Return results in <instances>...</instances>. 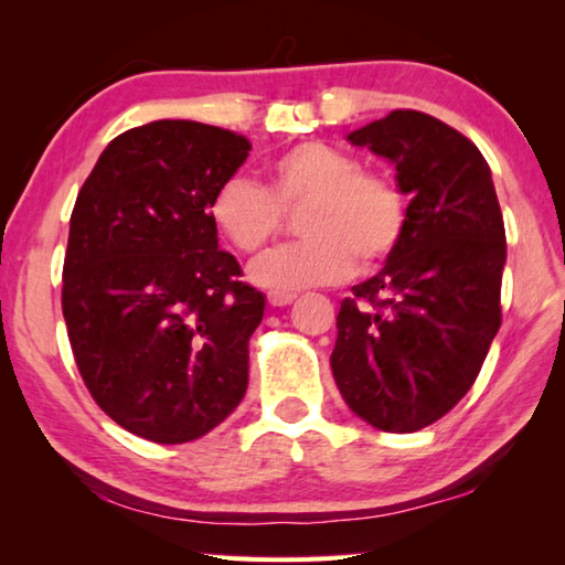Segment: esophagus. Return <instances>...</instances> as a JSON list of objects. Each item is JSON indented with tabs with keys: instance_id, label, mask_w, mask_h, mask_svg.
I'll return each instance as SVG.
<instances>
[{
	"instance_id": "obj_1",
	"label": "esophagus",
	"mask_w": 565,
	"mask_h": 565,
	"mask_svg": "<svg viewBox=\"0 0 565 565\" xmlns=\"http://www.w3.org/2000/svg\"><path fill=\"white\" fill-rule=\"evenodd\" d=\"M296 299V294L291 291H269V303L271 306H286Z\"/></svg>"
}]
</instances>
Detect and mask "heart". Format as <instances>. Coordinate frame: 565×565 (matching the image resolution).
<instances>
[{"label":"heart","instance_id":"1","mask_svg":"<svg viewBox=\"0 0 565 565\" xmlns=\"http://www.w3.org/2000/svg\"><path fill=\"white\" fill-rule=\"evenodd\" d=\"M306 238L262 256L248 276L264 289L291 291L374 271L404 244L408 199L396 179L323 141H299L269 164V186L234 174L214 189L209 216L236 252L259 254L301 209Z\"/></svg>","mask_w":565,"mask_h":565}]
</instances>
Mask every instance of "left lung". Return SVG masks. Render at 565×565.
<instances>
[{
  "label": "left lung",
  "instance_id": "1",
  "mask_svg": "<svg viewBox=\"0 0 565 565\" xmlns=\"http://www.w3.org/2000/svg\"><path fill=\"white\" fill-rule=\"evenodd\" d=\"M349 141L394 161L411 204L398 252L341 301L331 371L359 418L411 434L468 394L501 327L503 214L481 151L431 114L394 109Z\"/></svg>",
  "mask_w": 565,
  "mask_h": 565
}]
</instances>
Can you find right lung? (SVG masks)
Segmentation results:
<instances>
[{"label":"right lung","mask_w":565,"mask_h":565,"mask_svg":"<svg viewBox=\"0 0 565 565\" xmlns=\"http://www.w3.org/2000/svg\"><path fill=\"white\" fill-rule=\"evenodd\" d=\"M248 151L222 127L151 121L111 139L76 196L62 271L76 369L147 441L202 438L246 394L264 294L238 281L209 202Z\"/></svg>","instance_id":"obj_1"}]
</instances>
